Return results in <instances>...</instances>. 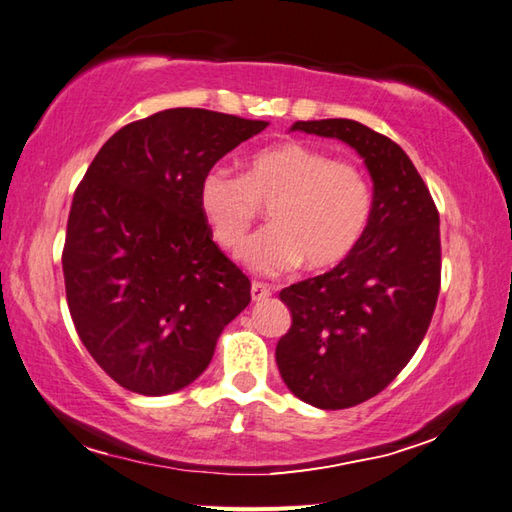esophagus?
Returning a JSON list of instances; mask_svg holds the SVG:
<instances>
[{
  "label": "esophagus",
  "mask_w": 512,
  "mask_h": 512,
  "mask_svg": "<svg viewBox=\"0 0 512 512\" xmlns=\"http://www.w3.org/2000/svg\"><path fill=\"white\" fill-rule=\"evenodd\" d=\"M270 295H273V290H270L268 286L259 284V281H255L253 286H250V297H253V301H264L268 299Z\"/></svg>",
  "instance_id": "esophagus-1"
}]
</instances>
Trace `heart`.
I'll use <instances>...</instances> for the list:
<instances>
[{
  "label": "heart",
  "instance_id": "obj_1",
  "mask_svg": "<svg viewBox=\"0 0 512 512\" xmlns=\"http://www.w3.org/2000/svg\"><path fill=\"white\" fill-rule=\"evenodd\" d=\"M198 204L215 242L244 244L262 206L273 226L242 250L257 273L279 275L306 262L325 270L354 253L372 220V184L365 171L306 143H281L250 156L242 176L213 167L202 176Z\"/></svg>",
  "mask_w": 512,
  "mask_h": 512
}]
</instances>
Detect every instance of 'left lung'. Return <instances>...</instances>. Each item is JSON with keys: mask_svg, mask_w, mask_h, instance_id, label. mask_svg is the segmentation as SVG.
Listing matches in <instances>:
<instances>
[{"mask_svg": "<svg viewBox=\"0 0 512 512\" xmlns=\"http://www.w3.org/2000/svg\"><path fill=\"white\" fill-rule=\"evenodd\" d=\"M290 132L339 138L374 182L372 220L330 273L279 292L292 325L275 358L288 389L319 409L380 394L416 354L440 292V215L394 140L350 118L297 121Z\"/></svg>", "mask_w": 512, "mask_h": 512, "instance_id": "1", "label": "left lung"}]
</instances>
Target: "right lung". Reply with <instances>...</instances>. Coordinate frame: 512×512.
I'll return each instance as SVG.
<instances>
[{"mask_svg": "<svg viewBox=\"0 0 512 512\" xmlns=\"http://www.w3.org/2000/svg\"><path fill=\"white\" fill-rule=\"evenodd\" d=\"M266 125L198 107L151 114L118 129L74 191L61 259L68 308L94 361L134 394L191 385L250 303L198 187Z\"/></svg>", "mask_w": 512, "mask_h": 512, "instance_id": "1", "label": "right lung"}]
</instances>
